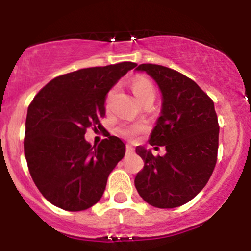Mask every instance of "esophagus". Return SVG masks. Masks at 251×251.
Returning <instances> with one entry per match:
<instances>
[{"label":"esophagus","instance_id":"34e87169","mask_svg":"<svg viewBox=\"0 0 251 251\" xmlns=\"http://www.w3.org/2000/svg\"><path fill=\"white\" fill-rule=\"evenodd\" d=\"M133 152H134L133 146L127 144V145H126V154H131V153H133Z\"/></svg>","mask_w":251,"mask_h":251}]
</instances>
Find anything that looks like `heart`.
Instances as JSON below:
<instances>
[{"instance_id": "b5f03b06", "label": "heart", "mask_w": 251, "mask_h": 251, "mask_svg": "<svg viewBox=\"0 0 251 251\" xmlns=\"http://www.w3.org/2000/svg\"><path fill=\"white\" fill-rule=\"evenodd\" d=\"M132 92H133L134 97L140 103L144 101H153L155 98V86L154 83L149 79V77L138 75L132 80L131 83ZM111 94V93H109ZM145 128L144 124H123L118 131L120 134L125 135V137H134V135L139 134L143 129Z\"/></svg>"}]
</instances>
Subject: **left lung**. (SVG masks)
Wrapping results in <instances>:
<instances>
[{"instance_id": "1", "label": "left lung", "mask_w": 251, "mask_h": 251, "mask_svg": "<svg viewBox=\"0 0 251 251\" xmlns=\"http://www.w3.org/2000/svg\"><path fill=\"white\" fill-rule=\"evenodd\" d=\"M135 71L149 74L162 93L160 116L149 143L166 150L163 157H154L151 150L137 146L144 168L135 176V189L150 205L177 208L203 190L217 162L220 126L214 101L171 68L143 63Z\"/></svg>"}]
</instances>
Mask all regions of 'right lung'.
I'll use <instances>...</instances> for the list:
<instances>
[{
  "label": "right lung",
  "mask_w": 251,
  "mask_h": 251,
  "mask_svg": "<svg viewBox=\"0 0 251 251\" xmlns=\"http://www.w3.org/2000/svg\"><path fill=\"white\" fill-rule=\"evenodd\" d=\"M137 66L120 62L83 68L51 80L36 94L25 119V155L34 183L48 201L81 211L100 201L125 144L108 135L99 145L86 129L101 127L106 94Z\"/></svg>",
  "instance_id": "right-lung-1"
}]
</instances>
